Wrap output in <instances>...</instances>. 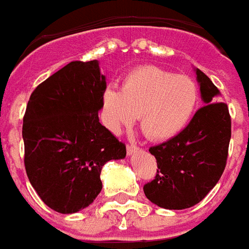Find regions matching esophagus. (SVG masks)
I'll list each match as a JSON object with an SVG mask.
<instances>
[{"label":"esophagus","mask_w":249,"mask_h":249,"mask_svg":"<svg viewBox=\"0 0 249 249\" xmlns=\"http://www.w3.org/2000/svg\"><path fill=\"white\" fill-rule=\"evenodd\" d=\"M137 151H139V147L137 146V144H127L128 156H130V154H134V153H137Z\"/></svg>","instance_id":"obj_1"}]
</instances>
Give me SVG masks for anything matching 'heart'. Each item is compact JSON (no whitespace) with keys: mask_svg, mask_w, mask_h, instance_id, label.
<instances>
[{"mask_svg":"<svg viewBox=\"0 0 249 249\" xmlns=\"http://www.w3.org/2000/svg\"><path fill=\"white\" fill-rule=\"evenodd\" d=\"M200 93L193 79L158 67H141L124 77L121 89L107 87L102 111L107 127L119 133L141 116L143 133L167 141L188 127L198 107Z\"/></svg>","mask_w":249,"mask_h":249,"instance_id":"obj_1","label":"heart"}]
</instances>
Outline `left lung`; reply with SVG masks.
<instances>
[{
	"mask_svg": "<svg viewBox=\"0 0 249 249\" xmlns=\"http://www.w3.org/2000/svg\"><path fill=\"white\" fill-rule=\"evenodd\" d=\"M201 99L205 105L177 137L149 151L156 157V178L143 186L146 197L165 209H186L198 204L223 174L231 141L228 106L216 102L220 91L196 68Z\"/></svg>",
	"mask_w": 249,
	"mask_h": 249,
	"instance_id": "8db88e82",
	"label": "left lung"
}]
</instances>
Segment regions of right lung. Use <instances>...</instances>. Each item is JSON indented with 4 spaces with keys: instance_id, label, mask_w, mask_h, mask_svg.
Returning a JSON list of instances; mask_svg holds the SVG:
<instances>
[{
    "instance_id": "1",
    "label": "right lung",
    "mask_w": 249,
    "mask_h": 249,
    "mask_svg": "<svg viewBox=\"0 0 249 249\" xmlns=\"http://www.w3.org/2000/svg\"><path fill=\"white\" fill-rule=\"evenodd\" d=\"M105 89L98 60L72 61L29 98L22 124L25 170L56 212L76 213L92 204L102 190L103 165L126 157L124 143L99 122Z\"/></svg>"
}]
</instances>
